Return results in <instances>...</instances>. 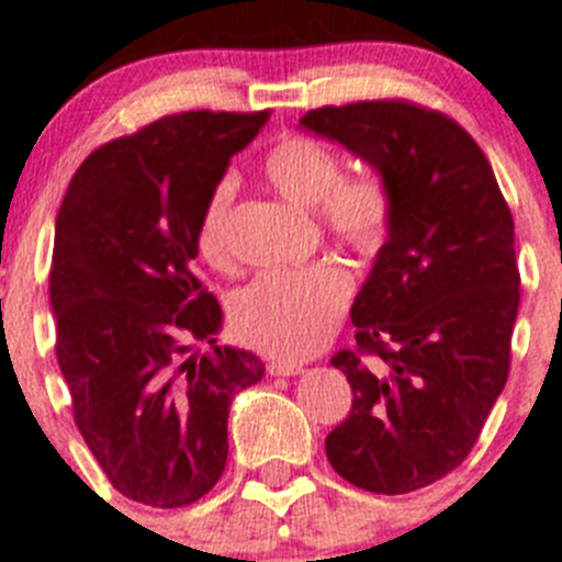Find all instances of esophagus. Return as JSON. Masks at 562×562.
<instances>
[{
  "instance_id": "esophagus-1",
  "label": "esophagus",
  "mask_w": 562,
  "mask_h": 562,
  "mask_svg": "<svg viewBox=\"0 0 562 562\" xmlns=\"http://www.w3.org/2000/svg\"><path fill=\"white\" fill-rule=\"evenodd\" d=\"M302 364L296 362H285V359H277V362H269V373L271 375H299L302 373Z\"/></svg>"
}]
</instances>
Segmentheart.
<instances>
[{"label":"heart","instance_id":"obj_1","mask_svg":"<svg viewBox=\"0 0 562 562\" xmlns=\"http://www.w3.org/2000/svg\"><path fill=\"white\" fill-rule=\"evenodd\" d=\"M260 170L288 203L318 211L321 227L342 247L375 252L390 236L395 203L386 183L375 176L342 178L340 159L310 136L277 139ZM233 194V181L222 178L200 211L198 249L211 263H225L231 255ZM348 299L351 277L340 266L266 271L233 299V326L260 351L302 359L329 340Z\"/></svg>","mask_w":562,"mask_h":562}]
</instances>
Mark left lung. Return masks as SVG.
<instances>
[{"label":"left lung","mask_w":562,"mask_h":562,"mask_svg":"<svg viewBox=\"0 0 562 562\" xmlns=\"http://www.w3.org/2000/svg\"><path fill=\"white\" fill-rule=\"evenodd\" d=\"M299 125L368 161L395 203L353 299L357 348L331 357L353 401L326 459L364 492L431 486L470 456L508 381L514 216L483 150L448 114L359 101L313 109Z\"/></svg>","instance_id":"8db88e82"}]
</instances>
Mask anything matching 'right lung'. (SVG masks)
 Here are the masks:
<instances>
[{
	"mask_svg": "<svg viewBox=\"0 0 562 562\" xmlns=\"http://www.w3.org/2000/svg\"><path fill=\"white\" fill-rule=\"evenodd\" d=\"M266 120L167 114L92 150L59 205L48 293L74 419L109 483L150 508L216 486L233 397L263 379L252 351L216 346L222 307L194 258L205 198Z\"/></svg>",
	"mask_w": 562,
	"mask_h": 562,
	"instance_id": "right-lung-1",
	"label": "right lung"
}]
</instances>
